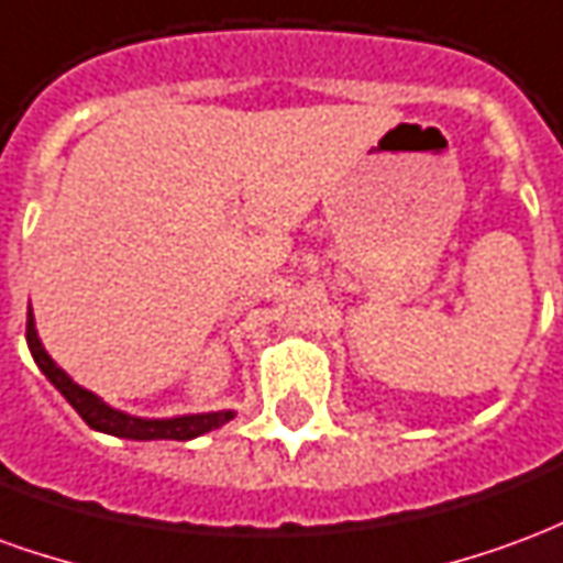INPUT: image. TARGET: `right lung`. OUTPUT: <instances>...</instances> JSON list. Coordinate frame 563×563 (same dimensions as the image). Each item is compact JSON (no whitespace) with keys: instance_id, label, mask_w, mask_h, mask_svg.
Here are the masks:
<instances>
[{"instance_id":"1","label":"right lung","mask_w":563,"mask_h":563,"mask_svg":"<svg viewBox=\"0 0 563 563\" xmlns=\"http://www.w3.org/2000/svg\"><path fill=\"white\" fill-rule=\"evenodd\" d=\"M26 343H30L32 358H35V365L42 367L44 377L63 391V398L78 410L84 422L96 428V431H104V434L129 437V440H192V437L208 434L213 428H220L229 419H234L232 410L201 416H177V419H135V416L120 413V410H111L108 404L99 401L92 391L80 389L78 383H71V377H66V371H59L54 365V358L44 353L42 341L35 334L32 310L26 313Z\"/></svg>"}]
</instances>
